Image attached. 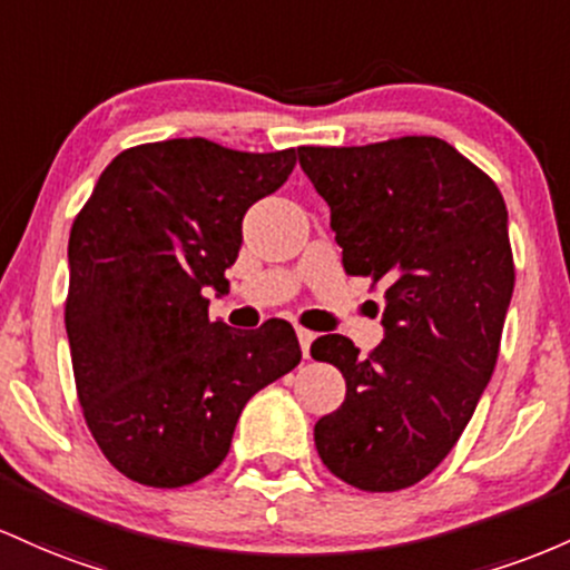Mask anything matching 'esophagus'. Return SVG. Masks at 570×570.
<instances>
[{
    "label": "esophagus",
    "mask_w": 570,
    "mask_h": 570,
    "mask_svg": "<svg viewBox=\"0 0 570 570\" xmlns=\"http://www.w3.org/2000/svg\"><path fill=\"white\" fill-rule=\"evenodd\" d=\"M296 336H298V344H302L304 357H309V347L312 342H315V334H312L309 328H296Z\"/></svg>",
    "instance_id": "34e87169"
}]
</instances>
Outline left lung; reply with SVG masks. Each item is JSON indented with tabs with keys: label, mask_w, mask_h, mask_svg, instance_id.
Returning a JSON list of instances; mask_svg holds the SVG:
<instances>
[{
	"label": "left lung",
	"mask_w": 570,
	"mask_h": 570,
	"mask_svg": "<svg viewBox=\"0 0 570 570\" xmlns=\"http://www.w3.org/2000/svg\"><path fill=\"white\" fill-rule=\"evenodd\" d=\"M298 164L328 202L344 272L385 285L368 355L342 334L312 342L347 382L317 420V455L363 492L412 488L450 455L495 368L514 291L507 204L439 137L304 145Z\"/></svg>",
	"instance_id": "8db88e82"
}]
</instances>
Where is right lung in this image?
Instances as JSON below:
<instances>
[{
	"mask_svg": "<svg viewBox=\"0 0 570 570\" xmlns=\"http://www.w3.org/2000/svg\"><path fill=\"white\" fill-rule=\"evenodd\" d=\"M296 150L166 139L118 153L69 234L63 304L88 431L131 482L213 474L247 401L302 361L296 331L209 320L242 245V217L291 177Z\"/></svg>",
	"mask_w": 570,
	"mask_h": 570,
	"instance_id": "right-lung-1",
	"label": "right lung"
}]
</instances>
